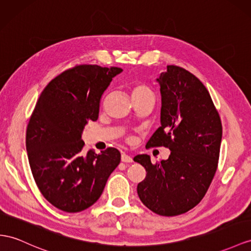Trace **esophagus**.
I'll return each mask as SVG.
<instances>
[{"label": "esophagus", "mask_w": 251, "mask_h": 251, "mask_svg": "<svg viewBox=\"0 0 251 251\" xmlns=\"http://www.w3.org/2000/svg\"><path fill=\"white\" fill-rule=\"evenodd\" d=\"M121 159H122V161L123 162H126V163H130V162H132V158L130 157V156H128L127 153H122V157H121Z\"/></svg>", "instance_id": "esophagus-1"}]
</instances>
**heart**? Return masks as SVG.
I'll return each mask as SVG.
<instances>
[{
    "label": "heart",
    "mask_w": 251,
    "mask_h": 251,
    "mask_svg": "<svg viewBox=\"0 0 251 251\" xmlns=\"http://www.w3.org/2000/svg\"><path fill=\"white\" fill-rule=\"evenodd\" d=\"M131 98H142V96H151L152 98V91L144 83H134L130 90Z\"/></svg>",
    "instance_id": "obj_1"
}]
</instances>
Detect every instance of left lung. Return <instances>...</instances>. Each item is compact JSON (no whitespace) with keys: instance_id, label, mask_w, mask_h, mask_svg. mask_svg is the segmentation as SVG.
I'll use <instances>...</instances> for the list:
<instances>
[{"instance_id":"1","label":"left lung","mask_w":251,"mask_h":251,"mask_svg":"<svg viewBox=\"0 0 251 251\" xmlns=\"http://www.w3.org/2000/svg\"><path fill=\"white\" fill-rule=\"evenodd\" d=\"M157 81L161 92V126L146 144L168 147V160L152 164L149 155L133 158L146 170L138 195L162 216L185 213L201 202L217 169L223 127L207 88L195 75L168 66Z\"/></svg>"}]
</instances>
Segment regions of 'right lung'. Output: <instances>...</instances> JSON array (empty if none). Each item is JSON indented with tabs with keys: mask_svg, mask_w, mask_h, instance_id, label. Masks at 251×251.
<instances>
[{
	"mask_svg": "<svg viewBox=\"0 0 251 251\" xmlns=\"http://www.w3.org/2000/svg\"><path fill=\"white\" fill-rule=\"evenodd\" d=\"M121 68L80 64L64 71L44 88L26 129L31 173L41 194L69 213L98 201L121 161L117 149L82 151L83 128L99 119L102 93Z\"/></svg>",
	"mask_w": 251,
	"mask_h": 251,
	"instance_id": "obj_1",
	"label": "right lung"
}]
</instances>
